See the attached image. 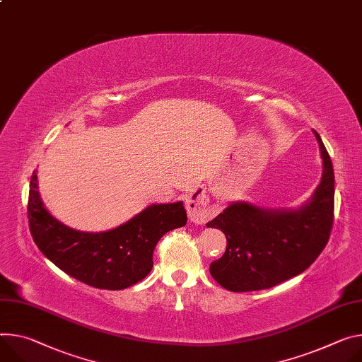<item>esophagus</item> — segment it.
Wrapping results in <instances>:
<instances>
[{"instance_id": "34e87169", "label": "esophagus", "mask_w": 362, "mask_h": 362, "mask_svg": "<svg viewBox=\"0 0 362 362\" xmlns=\"http://www.w3.org/2000/svg\"><path fill=\"white\" fill-rule=\"evenodd\" d=\"M186 211L189 219L198 225H202L215 216V211L204 193H193L186 201Z\"/></svg>"}]
</instances>
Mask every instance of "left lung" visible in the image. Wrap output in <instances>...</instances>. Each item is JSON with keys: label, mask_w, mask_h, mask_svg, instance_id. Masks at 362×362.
<instances>
[{"label": "left lung", "mask_w": 362, "mask_h": 362, "mask_svg": "<svg viewBox=\"0 0 362 362\" xmlns=\"http://www.w3.org/2000/svg\"><path fill=\"white\" fill-rule=\"evenodd\" d=\"M323 173L312 199L298 211H264L250 204L228 206L206 226L226 237L223 255L211 262V276L229 291L270 288L303 273L329 241L334 225L332 160L313 131Z\"/></svg>", "instance_id": "obj_1"}]
</instances>
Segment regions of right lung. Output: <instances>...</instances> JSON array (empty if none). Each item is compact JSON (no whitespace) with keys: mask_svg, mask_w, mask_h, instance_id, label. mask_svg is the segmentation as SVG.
<instances>
[{"mask_svg":"<svg viewBox=\"0 0 362 362\" xmlns=\"http://www.w3.org/2000/svg\"><path fill=\"white\" fill-rule=\"evenodd\" d=\"M28 226L39 250L71 277L107 290H121L143 280L153 269L158 240L186 223L182 202L151 205L107 233H81L54 219L43 206L37 176L30 180Z\"/></svg>","mask_w":362,"mask_h":362,"instance_id":"1","label":"right lung"}]
</instances>
